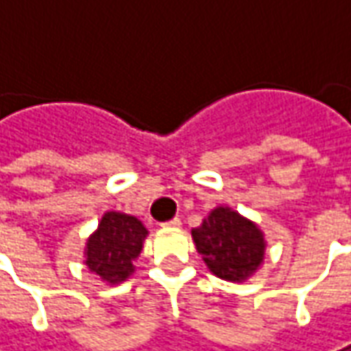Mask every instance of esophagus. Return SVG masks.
Segmentation results:
<instances>
[{
	"mask_svg": "<svg viewBox=\"0 0 351 351\" xmlns=\"http://www.w3.org/2000/svg\"><path fill=\"white\" fill-rule=\"evenodd\" d=\"M163 228H169V230H178V228H182V219H180V217H173V219L165 221V223H163Z\"/></svg>",
	"mask_w": 351,
	"mask_h": 351,
	"instance_id": "1",
	"label": "esophagus"
}]
</instances>
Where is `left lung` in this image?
Instances as JSON below:
<instances>
[{"label":"left lung","mask_w":351,"mask_h":351,"mask_svg":"<svg viewBox=\"0 0 351 351\" xmlns=\"http://www.w3.org/2000/svg\"><path fill=\"white\" fill-rule=\"evenodd\" d=\"M191 239L213 276L234 284L250 280L262 267L267 247L262 228L228 206L213 208L191 230Z\"/></svg>","instance_id":"8db88e82"}]
</instances>
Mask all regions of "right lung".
Instances as JSON below:
<instances>
[{"label": "right lung", "instance_id": "add662e5", "mask_svg": "<svg viewBox=\"0 0 351 351\" xmlns=\"http://www.w3.org/2000/svg\"><path fill=\"white\" fill-rule=\"evenodd\" d=\"M147 238L145 226L136 215L106 212L84 247V263L106 286H117L136 271V260Z\"/></svg>", "mask_w": 351, "mask_h": 351}]
</instances>
